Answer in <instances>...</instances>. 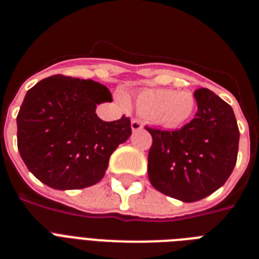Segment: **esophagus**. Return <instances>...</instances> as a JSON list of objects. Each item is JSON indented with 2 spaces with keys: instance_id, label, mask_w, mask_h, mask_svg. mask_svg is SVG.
<instances>
[{
  "instance_id": "1",
  "label": "esophagus",
  "mask_w": 259,
  "mask_h": 259,
  "mask_svg": "<svg viewBox=\"0 0 259 259\" xmlns=\"http://www.w3.org/2000/svg\"><path fill=\"white\" fill-rule=\"evenodd\" d=\"M131 128H132V131H139V130L143 128V123H141L139 119H132Z\"/></svg>"
}]
</instances>
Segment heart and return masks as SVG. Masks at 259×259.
Returning <instances> with one entry per match:
<instances>
[{
  "instance_id": "obj_1",
  "label": "heart",
  "mask_w": 259,
  "mask_h": 259,
  "mask_svg": "<svg viewBox=\"0 0 259 259\" xmlns=\"http://www.w3.org/2000/svg\"><path fill=\"white\" fill-rule=\"evenodd\" d=\"M120 105L128 106L124 95H119ZM136 106L141 114L167 127H179L188 122L194 113L196 100L187 91L144 89L136 97Z\"/></svg>"
}]
</instances>
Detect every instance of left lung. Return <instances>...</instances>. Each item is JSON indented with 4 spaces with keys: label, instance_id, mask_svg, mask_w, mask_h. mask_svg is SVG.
Instances as JSON below:
<instances>
[{
    "label": "left lung",
    "instance_id": "8db88e82",
    "mask_svg": "<svg viewBox=\"0 0 259 259\" xmlns=\"http://www.w3.org/2000/svg\"><path fill=\"white\" fill-rule=\"evenodd\" d=\"M197 114L175 131L146 128L153 137L148 176L157 191L196 202L227 182L236 164L240 132L227 102L200 88L194 92Z\"/></svg>",
    "mask_w": 259,
    "mask_h": 259
}]
</instances>
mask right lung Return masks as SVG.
I'll return each mask as SVG.
<instances>
[{"instance_id": "1", "label": "right lung", "mask_w": 259, "mask_h": 259, "mask_svg": "<svg viewBox=\"0 0 259 259\" xmlns=\"http://www.w3.org/2000/svg\"><path fill=\"white\" fill-rule=\"evenodd\" d=\"M111 93L88 79L54 76L27 92L17 116L18 149L28 170L48 187L81 189L104 178L110 155L131 136L122 116L104 122L96 114Z\"/></svg>"}]
</instances>
